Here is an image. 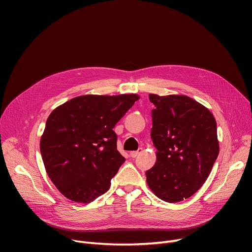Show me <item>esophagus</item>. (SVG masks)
<instances>
[{"mask_svg":"<svg viewBox=\"0 0 252 252\" xmlns=\"http://www.w3.org/2000/svg\"><path fill=\"white\" fill-rule=\"evenodd\" d=\"M143 152V149L142 148H139L137 151H131L130 153H129V156L131 157V158H135V157H137L139 154H141Z\"/></svg>","mask_w":252,"mask_h":252,"instance_id":"obj_1","label":"esophagus"}]
</instances>
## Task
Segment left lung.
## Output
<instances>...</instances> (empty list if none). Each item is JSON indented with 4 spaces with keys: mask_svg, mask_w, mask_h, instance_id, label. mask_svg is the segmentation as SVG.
I'll return each instance as SVG.
<instances>
[{
    "mask_svg": "<svg viewBox=\"0 0 252 252\" xmlns=\"http://www.w3.org/2000/svg\"><path fill=\"white\" fill-rule=\"evenodd\" d=\"M151 139L156 162L146 171L147 184L161 200L175 203L201 188L217 160V122L206 107L185 95H149Z\"/></svg>",
    "mask_w": 252,
    "mask_h": 252,
    "instance_id": "obj_1",
    "label": "left lung"
}]
</instances>
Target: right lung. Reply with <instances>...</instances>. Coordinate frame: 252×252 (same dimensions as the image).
Returning <instances> with one entry per match:
<instances>
[{
  "mask_svg": "<svg viewBox=\"0 0 252 252\" xmlns=\"http://www.w3.org/2000/svg\"><path fill=\"white\" fill-rule=\"evenodd\" d=\"M139 98L85 95L51 112L39 149L47 174L62 195L90 203L108 191L126 161L117 151L113 127Z\"/></svg>",
  "mask_w": 252,
  "mask_h": 252,
  "instance_id": "obj_1",
  "label": "right lung"
}]
</instances>
